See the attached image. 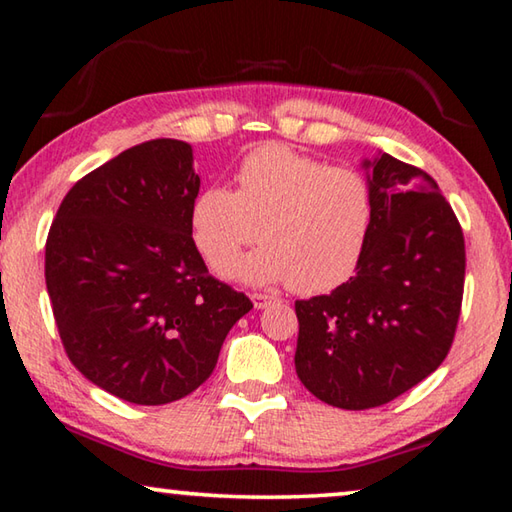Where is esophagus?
Masks as SVG:
<instances>
[{"label": "esophagus", "mask_w": 512, "mask_h": 512, "mask_svg": "<svg viewBox=\"0 0 512 512\" xmlns=\"http://www.w3.org/2000/svg\"><path fill=\"white\" fill-rule=\"evenodd\" d=\"M253 305H255V309H266L268 305H271V302H275L277 298H273V296H268V293H253Z\"/></svg>", "instance_id": "obj_1"}]
</instances>
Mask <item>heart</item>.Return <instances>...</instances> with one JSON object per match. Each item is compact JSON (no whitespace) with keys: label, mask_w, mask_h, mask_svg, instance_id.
I'll return each instance as SVG.
<instances>
[{"label":"heart","mask_w":512,"mask_h":512,"mask_svg":"<svg viewBox=\"0 0 512 512\" xmlns=\"http://www.w3.org/2000/svg\"><path fill=\"white\" fill-rule=\"evenodd\" d=\"M235 178V192L205 187L189 214L198 253L216 273L255 244L257 230L264 246L232 268L241 282H289L311 296L354 273L372 221L370 185L359 171L266 144L239 162Z\"/></svg>","instance_id":"1"}]
</instances>
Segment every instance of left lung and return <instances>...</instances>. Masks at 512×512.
Returning <instances> with one entry per match:
<instances>
[{"mask_svg":"<svg viewBox=\"0 0 512 512\" xmlns=\"http://www.w3.org/2000/svg\"><path fill=\"white\" fill-rule=\"evenodd\" d=\"M372 221L357 273L296 302V372L320 402L375 409L429 377L461 316L465 239L429 173L379 153L363 162Z\"/></svg>","mask_w":512,"mask_h":512,"instance_id":"left-lung-1","label":"left lung"}]
</instances>
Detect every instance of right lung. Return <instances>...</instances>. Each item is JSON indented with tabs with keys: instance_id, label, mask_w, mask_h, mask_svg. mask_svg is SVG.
Segmentation results:
<instances>
[{
	"instance_id": "1",
	"label": "right lung",
	"mask_w": 512,
	"mask_h": 512,
	"mask_svg": "<svg viewBox=\"0 0 512 512\" xmlns=\"http://www.w3.org/2000/svg\"><path fill=\"white\" fill-rule=\"evenodd\" d=\"M198 187L192 146L151 140L83 176L49 228L45 280L60 341L119 400L158 406L196 391L253 309L207 273L189 225Z\"/></svg>"
}]
</instances>
